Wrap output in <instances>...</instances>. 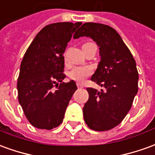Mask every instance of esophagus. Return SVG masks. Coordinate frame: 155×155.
Listing matches in <instances>:
<instances>
[{
	"label": "esophagus",
	"instance_id": "obj_1",
	"mask_svg": "<svg viewBox=\"0 0 155 155\" xmlns=\"http://www.w3.org/2000/svg\"><path fill=\"white\" fill-rule=\"evenodd\" d=\"M77 87L78 88H83V87H84V85H81V84H80V83H77Z\"/></svg>",
	"mask_w": 155,
	"mask_h": 155
}]
</instances>
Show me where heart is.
I'll use <instances>...</instances> for the list:
<instances>
[{
  "label": "heart",
  "instance_id": "obj_1",
  "mask_svg": "<svg viewBox=\"0 0 155 155\" xmlns=\"http://www.w3.org/2000/svg\"><path fill=\"white\" fill-rule=\"evenodd\" d=\"M91 69L90 67H74V69L70 70L69 73V76L70 79L77 81V82H83L85 78L91 74Z\"/></svg>",
  "mask_w": 155,
  "mask_h": 155
}]
</instances>
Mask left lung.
I'll use <instances>...</instances> for the list:
<instances>
[{"label":"left lung","instance_id":"1","mask_svg":"<svg viewBox=\"0 0 155 155\" xmlns=\"http://www.w3.org/2000/svg\"><path fill=\"white\" fill-rule=\"evenodd\" d=\"M88 37L99 47L101 60L91 80L104 87L87 88L89 99L83 107L87 126L107 131L117 126L131 109L138 93V73L130 50L115 29L107 25L85 22L74 38Z\"/></svg>","mask_w":155,"mask_h":155}]
</instances>
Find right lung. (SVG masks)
I'll list each match as a JSON object with an SVG mask.
<instances>
[{
    "label": "right lung",
    "instance_id": "obj_1",
    "mask_svg": "<svg viewBox=\"0 0 155 155\" xmlns=\"http://www.w3.org/2000/svg\"><path fill=\"white\" fill-rule=\"evenodd\" d=\"M81 22L47 25L25 53L17 80L18 101L32 126L50 130L61 124L77 90L73 80L62 82L67 44ZM56 89H54V86Z\"/></svg>",
    "mask_w": 155,
    "mask_h": 155
}]
</instances>
